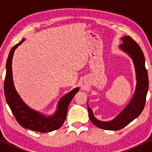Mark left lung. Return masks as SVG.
<instances>
[{
	"label": "left lung",
	"instance_id": "obj_1",
	"mask_svg": "<svg viewBox=\"0 0 152 152\" xmlns=\"http://www.w3.org/2000/svg\"><path fill=\"white\" fill-rule=\"evenodd\" d=\"M121 39L123 44H120L119 47L130 56L134 64L136 86L133 96L127 106L120 114L110 121L106 122L97 120L88 104L89 117L91 122L98 128L105 130H120L137 118L144 108L148 92V74L145 68V59L142 49L130 36H124Z\"/></svg>",
	"mask_w": 152,
	"mask_h": 152
}]
</instances>
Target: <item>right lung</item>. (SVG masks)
I'll return each instance as SVG.
<instances>
[{"label":"right lung","mask_w":152,"mask_h":152,"mask_svg":"<svg viewBox=\"0 0 152 152\" xmlns=\"http://www.w3.org/2000/svg\"><path fill=\"white\" fill-rule=\"evenodd\" d=\"M24 41L25 39H23L19 44L13 46L10 50L6 62V75L4 81V92L6 102L18 123L23 128L42 133L57 130L65 120L69 104L75 94L79 91V88H74L62 96L58 103L56 112L50 116H47L30 108L22 100L16 90L13 82L12 69L14 53L18 46L21 45Z\"/></svg>","instance_id":"right-lung-1"}]
</instances>
